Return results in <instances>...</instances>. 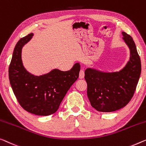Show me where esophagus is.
I'll use <instances>...</instances> for the list:
<instances>
[{"mask_svg": "<svg viewBox=\"0 0 146 146\" xmlns=\"http://www.w3.org/2000/svg\"><path fill=\"white\" fill-rule=\"evenodd\" d=\"M84 77V70L81 69L79 72V79H83Z\"/></svg>", "mask_w": 146, "mask_h": 146, "instance_id": "34e87169", "label": "esophagus"}]
</instances>
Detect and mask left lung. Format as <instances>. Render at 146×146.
<instances>
[{
	"mask_svg": "<svg viewBox=\"0 0 146 146\" xmlns=\"http://www.w3.org/2000/svg\"><path fill=\"white\" fill-rule=\"evenodd\" d=\"M130 51V60L119 72L104 73L91 68L84 71L87 95L91 106L101 112L123 108L133 97L141 73V61L133 39L122 33Z\"/></svg>",
	"mask_w": 146,
	"mask_h": 146,
	"instance_id": "left-lung-1",
	"label": "left lung"
}]
</instances>
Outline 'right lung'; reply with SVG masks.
Segmentation results:
<instances>
[{"instance_id": "1", "label": "right lung", "mask_w": 146, "mask_h": 146, "mask_svg": "<svg viewBox=\"0 0 146 146\" xmlns=\"http://www.w3.org/2000/svg\"><path fill=\"white\" fill-rule=\"evenodd\" d=\"M33 34L21 38L14 48L9 66V79L19 105L25 111L36 115H52L58 110L71 85L77 80L80 65L77 63L71 70L54 69L41 76L27 72L21 61V49Z\"/></svg>"}]
</instances>
